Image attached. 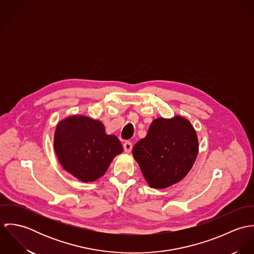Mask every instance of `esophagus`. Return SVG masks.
Segmentation results:
<instances>
[{"label":"esophagus","mask_w":254,"mask_h":254,"mask_svg":"<svg viewBox=\"0 0 254 254\" xmlns=\"http://www.w3.org/2000/svg\"><path fill=\"white\" fill-rule=\"evenodd\" d=\"M132 147H133V145H132V143L131 142H125L124 144H123V148H124V151L125 152H130L131 150H132Z\"/></svg>","instance_id":"1"}]
</instances>
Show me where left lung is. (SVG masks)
Masks as SVG:
<instances>
[{
    "label": "left lung",
    "instance_id": "1",
    "mask_svg": "<svg viewBox=\"0 0 254 254\" xmlns=\"http://www.w3.org/2000/svg\"><path fill=\"white\" fill-rule=\"evenodd\" d=\"M198 152L196 133L187 119L157 118L133 147V155L151 188L164 189L181 181Z\"/></svg>",
    "mask_w": 254,
    "mask_h": 254
}]
</instances>
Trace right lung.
<instances>
[{"label": "right lung", "mask_w": 254, "mask_h": 254, "mask_svg": "<svg viewBox=\"0 0 254 254\" xmlns=\"http://www.w3.org/2000/svg\"><path fill=\"white\" fill-rule=\"evenodd\" d=\"M55 150L63 167L82 182L102 177L123 147L114 135H107L102 122L86 116H71L59 123Z\"/></svg>", "instance_id": "obj_1"}]
</instances>
